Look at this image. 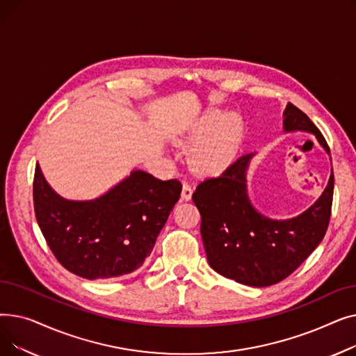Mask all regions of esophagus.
Instances as JSON below:
<instances>
[{
    "mask_svg": "<svg viewBox=\"0 0 356 356\" xmlns=\"http://www.w3.org/2000/svg\"><path fill=\"white\" fill-rule=\"evenodd\" d=\"M192 193H193V188H192V184H189L188 181H183L181 199H183V200H191V199H192Z\"/></svg>",
    "mask_w": 356,
    "mask_h": 356,
    "instance_id": "esophagus-1",
    "label": "esophagus"
}]
</instances>
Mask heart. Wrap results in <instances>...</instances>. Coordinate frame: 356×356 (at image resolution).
Wrapping results in <instances>:
<instances>
[{
  "mask_svg": "<svg viewBox=\"0 0 356 356\" xmlns=\"http://www.w3.org/2000/svg\"><path fill=\"white\" fill-rule=\"evenodd\" d=\"M242 127L244 122L236 112H231L225 117L220 111L208 112L195 131V141L200 140L213 127L216 129L196 147L193 154L195 164L202 170H219L229 160L232 149L242 134Z\"/></svg>",
  "mask_w": 356,
  "mask_h": 356,
  "instance_id": "heart-1",
  "label": "heart"
}]
</instances>
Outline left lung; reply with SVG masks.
<instances>
[{
    "mask_svg": "<svg viewBox=\"0 0 356 356\" xmlns=\"http://www.w3.org/2000/svg\"><path fill=\"white\" fill-rule=\"evenodd\" d=\"M307 131L330 153L312 120L293 104L284 109V131ZM252 154L239 157L216 177L197 184L192 196L200 212V234L209 266L236 283L267 287L296 271L323 239L332 212L333 173L322 196L287 220L258 213L247 196L245 170Z\"/></svg>",
    "mask_w": 356,
    "mask_h": 356,
    "instance_id": "obj_1",
    "label": "left lung"
}]
</instances>
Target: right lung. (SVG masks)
Instances as JSON below:
<instances>
[{
	"label": "right lung",
	"instance_id": "obj_1",
	"mask_svg": "<svg viewBox=\"0 0 356 356\" xmlns=\"http://www.w3.org/2000/svg\"><path fill=\"white\" fill-rule=\"evenodd\" d=\"M177 179L134 170L104 196L73 202L56 195L39 164L33 180L35 219L56 259L88 280L114 278L140 268L180 197Z\"/></svg>",
	"mask_w": 356,
	"mask_h": 356
}]
</instances>
